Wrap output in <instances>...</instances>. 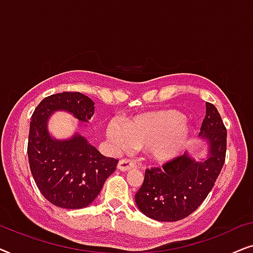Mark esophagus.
<instances>
[{
	"label": "esophagus",
	"instance_id": "obj_1",
	"mask_svg": "<svg viewBox=\"0 0 253 253\" xmlns=\"http://www.w3.org/2000/svg\"><path fill=\"white\" fill-rule=\"evenodd\" d=\"M134 167V164L132 161H129L126 160V159H123V160H121L119 162V165H117V169L121 171H127L130 170V169H132Z\"/></svg>",
	"mask_w": 253,
	"mask_h": 253
}]
</instances>
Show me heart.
Wrapping results in <instances>:
<instances>
[{"instance_id":"heart-1","label":"heart","mask_w":253,"mask_h":253,"mask_svg":"<svg viewBox=\"0 0 253 253\" xmlns=\"http://www.w3.org/2000/svg\"><path fill=\"white\" fill-rule=\"evenodd\" d=\"M184 114L167 108L144 113L123 124L110 121L106 134L116 150L132 146L146 148L147 158L155 165H166L184 153L193 137V127Z\"/></svg>"}]
</instances>
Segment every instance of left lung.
<instances>
[{"mask_svg": "<svg viewBox=\"0 0 253 253\" xmlns=\"http://www.w3.org/2000/svg\"><path fill=\"white\" fill-rule=\"evenodd\" d=\"M199 137L205 146L204 155L184 154L162 169H147L134 196L141 213L171 222L189 216L205 200L222 169L227 148V130L212 103L206 102Z\"/></svg>", "mask_w": 253, "mask_h": 253, "instance_id": "obj_1", "label": "left lung"}]
</instances>
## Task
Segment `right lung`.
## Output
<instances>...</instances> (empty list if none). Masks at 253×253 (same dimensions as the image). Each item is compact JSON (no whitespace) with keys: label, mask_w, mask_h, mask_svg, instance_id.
<instances>
[{"label":"right lung","mask_w":253,"mask_h":253,"mask_svg":"<svg viewBox=\"0 0 253 253\" xmlns=\"http://www.w3.org/2000/svg\"><path fill=\"white\" fill-rule=\"evenodd\" d=\"M56 111L80 121L71 137L56 138L50 132V117ZM93 115L92 99L79 92H63L44 98L31 117L27 145L31 172L44 198L61 209L91 205L119 162L102 155L81 133Z\"/></svg>","instance_id":"1"}]
</instances>
